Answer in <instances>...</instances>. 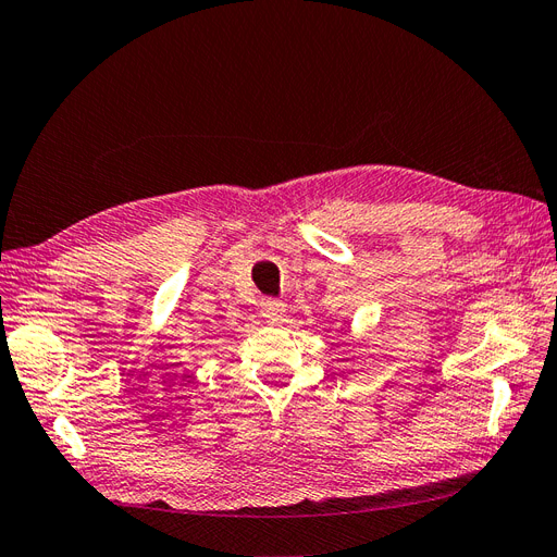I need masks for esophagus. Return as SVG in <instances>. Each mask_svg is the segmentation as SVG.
Masks as SVG:
<instances>
[{"label": "esophagus", "instance_id": "34e87169", "mask_svg": "<svg viewBox=\"0 0 557 557\" xmlns=\"http://www.w3.org/2000/svg\"><path fill=\"white\" fill-rule=\"evenodd\" d=\"M262 315L269 320V323H281L285 315V305L281 299H262Z\"/></svg>", "mask_w": 557, "mask_h": 557}]
</instances>
